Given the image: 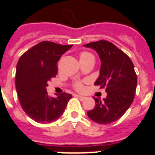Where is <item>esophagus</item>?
<instances>
[{
	"label": "esophagus",
	"mask_w": 155,
	"mask_h": 155,
	"mask_svg": "<svg viewBox=\"0 0 155 155\" xmlns=\"http://www.w3.org/2000/svg\"><path fill=\"white\" fill-rule=\"evenodd\" d=\"M76 96H77L80 100H81V101H84V99H85V97L84 96H82V95H79V94H76Z\"/></svg>",
	"instance_id": "obj_1"
}]
</instances>
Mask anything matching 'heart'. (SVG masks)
I'll return each mask as SVG.
<instances>
[{
  "label": "heart",
  "instance_id": "obj_1",
  "mask_svg": "<svg viewBox=\"0 0 155 155\" xmlns=\"http://www.w3.org/2000/svg\"><path fill=\"white\" fill-rule=\"evenodd\" d=\"M90 57H94L91 53H89L87 51H84V52H82L81 54V60H83V59H87V58ZM74 88L77 90V91H81L82 90V88H83V84L81 82H77V83H75L74 84Z\"/></svg>",
  "mask_w": 155,
  "mask_h": 155
}]
</instances>
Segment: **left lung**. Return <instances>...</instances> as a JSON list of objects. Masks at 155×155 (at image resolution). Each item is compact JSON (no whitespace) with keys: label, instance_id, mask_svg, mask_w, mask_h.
<instances>
[{"label":"left lung","instance_id":"left-lung-1","mask_svg":"<svg viewBox=\"0 0 155 155\" xmlns=\"http://www.w3.org/2000/svg\"><path fill=\"white\" fill-rule=\"evenodd\" d=\"M96 51L101 58L100 76L94 84L104 88L106 98H94L95 105L88 116L101 124H110L123 116L132 104L137 86V74L132 61L124 51L110 41H101L84 45Z\"/></svg>","mask_w":155,"mask_h":155}]
</instances>
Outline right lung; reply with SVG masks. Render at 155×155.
Wrapping results in <instances>:
<instances>
[{"label":"right lung","mask_w":155,"mask_h":155,"mask_svg":"<svg viewBox=\"0 0 155 155\" xmlns=\"http://www.w3.org/2000/svg\"><path fill=\"white\" fill-rule=\"evenodd\" d=\"M72 45H62L41 41L25 51L19 59L15 72V87L23 110L35 122H53L62 115L71 94L63 92L50 97L48 82L58 72L57 62Z\"/></svg>","instance_id":"add662e5"}]
</instances>
